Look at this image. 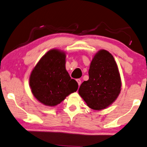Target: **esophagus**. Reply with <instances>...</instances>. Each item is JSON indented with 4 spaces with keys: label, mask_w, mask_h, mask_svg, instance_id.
Segmentation results:
<instances>
[{
    "label": "esophagus",
    "mask_w": 147,
    "mask_h": 147,
    "mask_svg": "<svg viewBox=\"0 0 147 147\" xmlns=\"http://www.w3.org/2000/svg\"><path fill=\"white\" fill-rule=\"evenodd\" d=\"M77 82H78V84H79V86H80L81 85V79H77Z\"/></svg>",
    "instance_id": "34e87169"
}]
</instances>
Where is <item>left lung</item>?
Wrapping results in <instances>:
<instances>
[{
	"instance_id": "left-lung-1",
	"label": "left lung",
	"mask_w": 147,
	"mask_h": 147,
	"mask_svg": "<svg viewBox=\"0 0 147 147\" xmlns=\"http://www.w3.org/2000/svg\"><path fill=\"white\" fill-rule=\"evenodd\" d=\"M89 79L79 87V94L90 109H106L119 96L121 86L119 72L109 51H98L91 62Z\"/></svg>"
}]
</instances>
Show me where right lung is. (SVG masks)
I'll use <instances>...</instances> for the list:
<instances>
[{
  "label": "right lung",
  "instance_id": "obj_1",
  "mask_svg": "<svg viewBox=\"0 0 147 147\" xmlns=\"http://www.w3.org/2000/svg\"><path fill=\"white\" fill-rule=\"evenodd\" d=\"M66 55L58 50L48 51L32 71L30 85L33 96L41 103L56 106L73 92L78 84L65 68Z\"/></svg>",
  "mask_w": 147,
  "mask_h": 147
}]
</instances>
